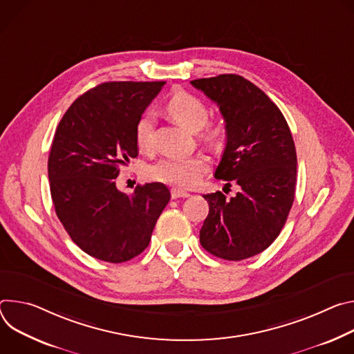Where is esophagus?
Instances as JSON below:
<instances>
[{
	"instance_id": "esophagus-1",
	"label": "esophagus",
	"mask_w": 354,
	"mask_h": 354,
	"mask_svg": "<svg viewBox=\"0 0 354 354\" xmlns=\"http://www.w3.org/2000/svg\"><path fill=\"white\" fill-rule=\"evenodd\" d=\"M189 197V194L187 191H183L180 188H171V198L177 200V198H187Z\"/></svg>"
}]
</instances>
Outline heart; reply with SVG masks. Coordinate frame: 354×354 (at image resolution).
<instances>
[{"label":"heart","instance_id":"heart-1","mask_svg":"<svg viewBox=\"0 0 354 354\" xmlns=\"http://www.w3.org/2000/svg\"><path fill=\"white\" fill-rule=\"evenodd\" d=\"M167 111L174 120L189 132H198L205 127L209 118L208 106L195 95L188 93H176L167 102ZM153 112H145L136 124L135 140L140 150H150L153 146ZM221 136V128L207 125L203 139L208 143H215ZM208 163L203 156L188 157H167L149 167L147 176L154 181L177 185L181 188L197 184Z\"/></svg>","mask_w":354,"mask_h":354}]
</instances>
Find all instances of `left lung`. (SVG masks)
Segmentation results:
<instances>
[{
  "instance_id": "obj_1",
  "label": "left lung",
  "mask_w": 354,
  "mask_h": 354,
  "mask_svg": "<svg viewBox=\"0 0 354 354\" xmlns=\"http://www.w3.org/2000/svg\"><path fill=\"white\" fill-rule=\"evenodd\" d=\"M216 102L226 146L215 178L241 188L226 198L205 194L209 214L200 242L211 254L241 261L266 250L280 234L295 197L297 153L284 115L259 87L238 74L192 80Z\"/></svg>"
}]
</instances>
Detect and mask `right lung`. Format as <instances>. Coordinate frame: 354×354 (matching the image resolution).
I'll use <instances>...</instances> for the list:
<instances>
[{
    "mask_svg": "<svg viewBox=\"0 0 354 354\" xmlns=\"http://www.w3.org/2000/svg\"><path fill=\"white\" fill-rule=\"evenodd\" d=\"M165 82H109L78 97L56 129L48 173L56 215L87 254L124 263L140 254L170 201L162 183L116 188L121 166L138 156L135 128Z\"/></svg>",
    "mask_w": 354,
    "mask_h": 354,
    "instance_id": "obj_1",
    "label": "right lung"
}]
</instances>
